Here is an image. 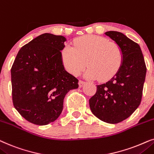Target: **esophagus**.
<instances>
[{
	"mask_svg": "<svg viewBox=\"0 0 154 154\" xmlns=\"http://www.w3.org/2000/svg\"><path fill=\"white\" fill-rule=\"evenodd\" d=\"M85 83H86L85 82L82 81V80H79V87H82L83 85H85Z\"/></svg>",
	"mask_w": 154,
	"mask_h": 154,
	"instance_id": "34e87169",
	"label": "esophagus"
}]
</instances>
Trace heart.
I'll return each instance as SVG.
<instances>
[{
    "instance_id": "obj_1",
    "label": "heart",
    "mask_w": 154,
    "mask_h": 154,
    "mask_svg": "<svg viewBox=\"0 0 154 154\" xmlns=\"http://www.w3.org/2000/svg\"><path fill=\"white\" fill-rule=\"evenodd\" d=\"M62 60L67 71L78 75L85 67L88 79L100 81L111 79L119 70L122 63V51L118 44L107 38L96 35L82 36L73 42L72 47L63 49Z\"/></svg>"
}]
</instances>
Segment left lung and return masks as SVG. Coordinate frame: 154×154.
I'll list each match as a JSON object with an SVG mask.
<instances>
[{
    "instance_id": "obj_1",
    "label": "left lung",
    "mask_w": 154,
    "mask_h": 154,
    "mask_svg": "<svg viewBox=\"0 0 154 154\" xmlns=\"http://www.w3.org/2000/svg\"><path fill=\"white\" fill-rule=\"evenodd\" d=\"M105 34L120 46L123 59L119 70L110 80L96 85L89 106L92 113L102 121L116 124L129 118L139 107L146 67L138 44L121 32L109 31Z\"/></svg>"
}]
</instances>
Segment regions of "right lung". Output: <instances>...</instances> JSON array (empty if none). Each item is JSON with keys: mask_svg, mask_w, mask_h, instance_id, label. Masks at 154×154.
Segmentation results:
<instances>
[{"mask_svg": "<svg viewBox=\"0 0 154 154\" xmlns=\"http://www.w3.org/2000/svg\"><path fill=\"white\" fill-rule=\"evenodd\" d=\"M66 38L45 33L22 46L11 68L14 107L27 121L37 125L54 122L69 90L78 79L65 69L61 51Z\"/></svg>", "mask_w": 154, "mask_h": 154, "instance_id": "1", "label": "right lung"}]
</instances>
